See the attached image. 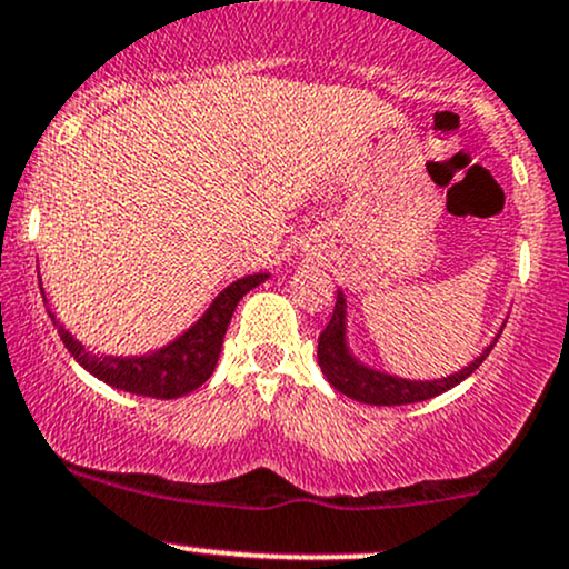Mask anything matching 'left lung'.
Wrapping results in <instances>:
<instances>
[{
	"instance_id": "obj_1",
	"label": "left lung",
	"mask_w": 569,
	"mask_h": 569,
	"mask_svg": "<svg viewBox=\"0 0 569 569\" xmlns=\"http://www.w3.org/2000/svg\"><path fill=\"white\" fill-rule=\"evenodd\" d=\"M495 342L486 348L483 353L472 361L465 370L453 372V376L440 378V380H405L386 376V372L370 370L361 361H356L351 351L346 346V297L342 291H337L335 313L329 318L327 329L318 335V365L321 372L327 376L329 383L335 386L340 395L356 399V402L365 405H410V402H423V399H432L442 391L453 389L465 378H470L478 370L480 361L489 356Z\"/></svg>"
}]
</instances>
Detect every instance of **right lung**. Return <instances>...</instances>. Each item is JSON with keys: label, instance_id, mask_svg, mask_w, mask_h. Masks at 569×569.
Returning a JSON list of instances; mask_svg holds the SVG:
<instances>
[{"label": "right lung", "instance_id": "1", "mask_svg": "<svg viewBox=\"0 0 569 569\" xmlns=\"http://www.w3.org/2000/svg\"><path fill=\"white\" fill-rule=\"evenodd\" d=\"M264 280L267 274H248V278L234 280L213 299V305L204 310V316L193 323L189 332L148 356H134V359L93 356L70 332H64V329H59V332L67 351L80 361V367H86L93 378L104 380L112 389L153 399L183 397L213 376L223 335L232 321L237 302Z\"/></svg>", "mask_w": 569, "mask_h": 569}]
</instances>
